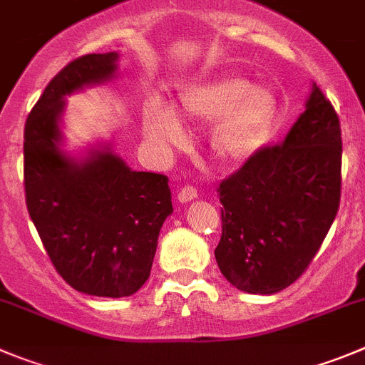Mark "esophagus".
<instances>
[{"label": "esophagus", "mask_w": 365, "mask_h": 365, "mask_svg": "<svg viewBox=\"0 0 365 365\" xmlns=\"http://www.w3.org/2000/svg\"><path fill=\"white\" fill-rule=\"evenodd\" d=\"M177 199H179V202H182V205H185V202H190V200L197 199V190L193 188L192 185L182 186V188L179 190V193H177Z\"/></svg>", "instance_id": "obj_1"}]
</instances>
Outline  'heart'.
<instances>
[{"label":"heart","instance_id":"obj_1","mask_svg":"<svg viewBox=\"0 0 365 365\" xmlns=\"http://www.w3.org/2000/svg\"><path fill=\"white\" fill-rule=\"evenodd\" d=\"M186 115L193 121H217L212 132L213 153L222 163L237 165L255 155L272 135L277 121V96L262 85H252L240 76H219L180 93ZM150 141L179 146L186 133L179 117L163 101H152L145 115Z\"/></svg>","mask_w":365,"mask_h":365}]
</instances>
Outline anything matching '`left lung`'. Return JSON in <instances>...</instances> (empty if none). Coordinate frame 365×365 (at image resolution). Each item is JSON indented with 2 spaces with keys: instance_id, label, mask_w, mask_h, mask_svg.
I'll return each instance as SVG.
<instances>
[{
  "instance_id": "8db88e82",
  "label": "left lung",
  "mask_w": 365,
  "mask_h": 365,
  "mask_svg": "<svg viewBox=\"0 0 365 365\" xmlns=\"http://www.w3.org/2000/svg\"><path fill=\"white\" fill-rule=\"evenodd\" d=\"M340 170L339 115L313 85L286 139L259 150L217 188L222 235L215 259L228 282L273 295L306 272L339 212Z\"/></svg>"
}]
</instances>
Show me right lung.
I'll return each mask as SVG.
<instances>
[{
	"instance_id": "obj_1",
	"label": "right lung",
	"mask_w": 365,
	"mask_h": 365,
	"mask_svg": "<svg viewBox=\"0 0 365 365\" xmlns=\"http://www.w3.org/2000/svg\"><path fill=\"white\" fill-rule=\"evenodd\" d=\"M117 53L73 59L29 113L23 175L29 215L56 272L96 297H130L148 280L157 239L173 212L168 177L133 172L105 146L66 155L59 117L65 96L113 78Z\"/></svg>"
}]
</instances>
